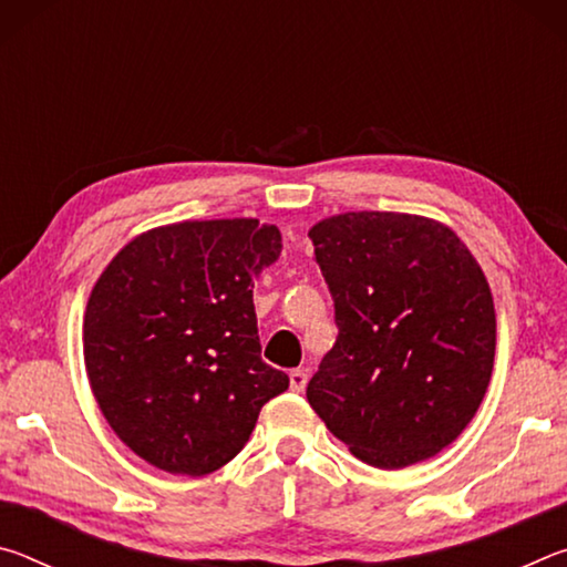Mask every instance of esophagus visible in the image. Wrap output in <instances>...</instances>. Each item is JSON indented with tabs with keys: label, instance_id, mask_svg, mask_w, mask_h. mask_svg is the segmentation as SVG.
Listing matches in <instances>:
<instances>
[{
	"label": "esophagus",
	"instance_id": "obj_1",
	"mask_svg": "<svg viewBox=\"0 0 567 567\" xmlns=\"http://www.w3.org/2000/svg\"><path fill=\"white\" fill-rule=\"evenodd\" d=\"M307 388V372L305 370H292L290 372V390L302 392Z\"/></svg>",
	"mask_w": 567,
	"mask_h": 567
}]
</instances>
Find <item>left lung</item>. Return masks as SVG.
<instances>
[{
	"label": "left lung",
	"instance_id": "8db88e82",
	"mask_svg": "<svg viewBox=\"0 0 567 567\" xmlns=\"http://www.w3.org/2000/svg\"><path fill=\"white\" fill-rule=\"evenodd\" d=\"M340 334L307 402L380 470L422 463L475 417L495 362L483 267L437 219L342 213L310 229Z\"/></svg>",
	"mask_w": 567,
	"mask_h": 567
}]
</instances>
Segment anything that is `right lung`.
I'll use <instances>...</instances> for the list:
<instances>
[{
    "label": "right lung",
    "mask_w": 567,
    "mask_h": 567,
    "mask_svg": "<svg viewBox=\"0 0 567 567\" xmlns=\"http://www.w3.org/2000/svg\"><path fill=\"white\" fill-rule=\"evenodd\" d=\"M282 235L252 217L130 239L94 282L82 344L92 395L134 455L172 475L227 465L290 378L260 358L255 277Z\"/></svg>",
    "instance_id": "obj_1"
}]
</instances>
